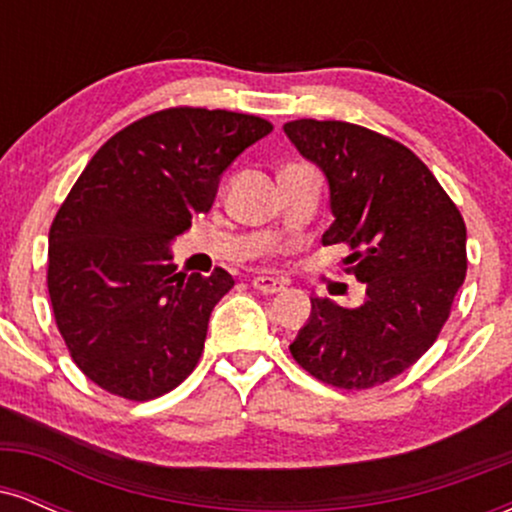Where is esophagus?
I'll use <instances>...</instances> for the list:
<instances>
[{
    "mask_svg": "<svg viewBox=\"0 0 512 512\" xmlns=\"http://www.w3.org/2000/svg\"><path fill=\"white\" fill-rule=\"evenodd\" d=\"M252 286H255L257 291H262V293H269V296H272V293H279V291H284V281L274 279V276H267V274H260V276H255V279H252Z\"/></svg>",
    "mask_w": 512,
    "mask_h": 512,
    "instance_id": "obj_1",
    "label": "esophagus"
}]
</instances>
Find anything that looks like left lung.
<instances>
[{"label": "left lung", "instance_id": "1", "mask_svg": "<svg viewBox=\"0 0 512 512\" xmlns=\"http://www.w3.org/2000/svg\"><path fill=\"white\" fill-rule=\"evenodd\" d=\"M286 137L330 185L332 226L366 284L356 308L310 298L289 346L322 383L366 390L404 373L436 342L467 272V228L440 182L407 146L337 120H296Z\"/></svg>", "mask_w": 512, "mask_h": 512}]
</instances>
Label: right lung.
Returning a JSON list of instances; mask_svg holds the SVG:
<instances>
[{"label":"right lung","instance_id":"obj_1","mask_svg":"<svg viewBox=\"0 0 512 512\" xmlns=\"http://www.w3.org/2000/svg\"><path fill=\"white\" fill-rule=\"evenodd\" d=\"M269 132L255 115L161 110L108 139L64 199L48 238L52 313L76 366L110 395L144 402L195 370L233 276L175 274L170 243Z\"/></svg>","mask_w":512,"mask_h":512}]
</instances>
